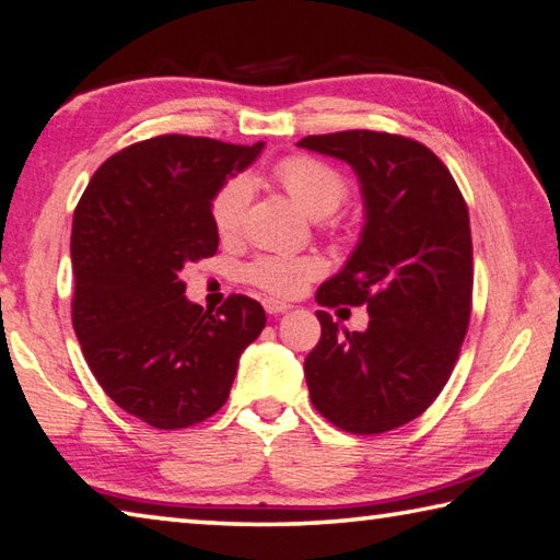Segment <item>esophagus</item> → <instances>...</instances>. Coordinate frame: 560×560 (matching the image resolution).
<instances>
[{"mask_svg":"<svg viewBox=\"0 0 560 560\" xmlns=\"http://www.w3.org/2000/svg\"><path fill=\"white\" fill-rule=\"evenodd\" d=\"M262 307H266V312H268V314H284V312H290V310H292V304L268 298V300H262Z\"/></svg>","mask_w":560,"mask_h":560,"instance_id":"34e87169","label":"esophagus"}]
</instances>
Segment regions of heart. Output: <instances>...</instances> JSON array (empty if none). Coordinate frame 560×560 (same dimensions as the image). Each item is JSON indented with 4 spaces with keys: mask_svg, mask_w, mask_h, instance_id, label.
Wrapping results in <instances>:
<instances>
[{
    "mask_svg": "<svg viewBox=\"0 0 560 560\" xmlns=\"http://www.w3.org/2000/svg\"><path fill=\"white\" fill-rule=\"evenodd\" d=\"M276 180L294 202L314 219L334 214L348 197V180L334 165L312 155H290L272 167ZM250 202V180L231 175L212 197L209 214L221 236H236L244 226ZM324 272L316 256H258L244 268V278L276 298H298L312 280Z\"/></svg>",
    "mask_w": 560,
    "mask_h": 560,
    "instance_id": "1",
    "label": "heart"
}]
</instances>
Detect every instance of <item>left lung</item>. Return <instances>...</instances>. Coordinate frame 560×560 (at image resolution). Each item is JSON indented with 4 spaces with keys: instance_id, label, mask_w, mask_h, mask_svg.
<instances>
[{
    "instance_id": "obj_1",
    "label": "left lung",
    "mask_w": 560,
    "mask_h": 560,
    "mask_svg": "<svg viewBox=\"0 0 560 560\" xmlns=\"http://www.w3.org/2000/svg\"><path fill=\"white\" fill-rule=\"evenodd\" d=\"M298 145L351 165L365 205L361 244L316 302L365 304L371 322L341 334L316 312L312 405L351 434H385L427 411L458 361L472 307L468 205L441 158L407 136L355 129Z\"/></svg>"
}]
</instances>
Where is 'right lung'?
<instances>
[{
  "label": "right lung",
  "instance_id": "1",
  "mask_svg": "<svg viewBox=\"0 0 560 560\" xmlns=\"http://www.w3.org/2000/svg\"><path fill=\"white\" fill-rule=\"evenodd\" d=\"M262 141L165 133L107 158L72 217V329L104 393L155 429H187L224 407L238 358L266 312L231 294L217 314L185 298L187 262L212 258L209 205Z\"/></svg>",
  "mask_w": 560,
  "mask_h": 560
}]
</instances>
